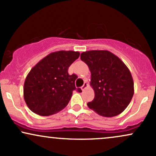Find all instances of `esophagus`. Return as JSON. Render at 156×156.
I'll return each instance as SVG.
<instances>
[{"mask_svg":"<svg viewBox=\"0 0 156 156\" xmlns=\"http://www.w3.org/2000/svg\"><path fill=\"white\" fill-rule=\"evenodd\" d=\"M87 87H88V83H87V82H85V83H84V84L83 86H82L81 88H80V89H82V91H84L87 88Z\"/></svg>","mask_w":156,"mask_h":156,"instance_id":"1","label":"esophagus"}]
</instances>
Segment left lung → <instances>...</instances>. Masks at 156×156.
<instances>
[{"mask_svg":"<svg viewBox=\"0 0 156 156\" xmlns=\"http://www.w3.org/2000/svg\"><path fill=\"white\" fill-rule=\"evenodd\" d=\"M80 59L91 72L90 85L94 98L87 103L99 115L112 117L121 114L129 105L134 93L129 69L119 57L108 51H89Z\"/></svg>","mask_w":156,"mask_h":156,"instance_id":"8db88e82","label":"left lung"}]
</instances>
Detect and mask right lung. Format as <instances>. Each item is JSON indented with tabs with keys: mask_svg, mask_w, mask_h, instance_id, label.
<instances>
[{
	"mask_svg": "<svg viewBox=\"0 0 156 156\" xmlns=\"http://www.w3.org/2000/svg\"><path fill=\"white\" fill-rule=\"evenodd\" d=\"M79 55L78 51L53 52L32 68L23 87L24 100L31 112L49 116L67 106L76 89L75 81L78 78L69 75L68 69Z\"/></svg>",
	"mask_w": 156,
	"mask_h": 156,
	"instance_id": "obj_1",
	"label": "right lung"
}]
</instances>
